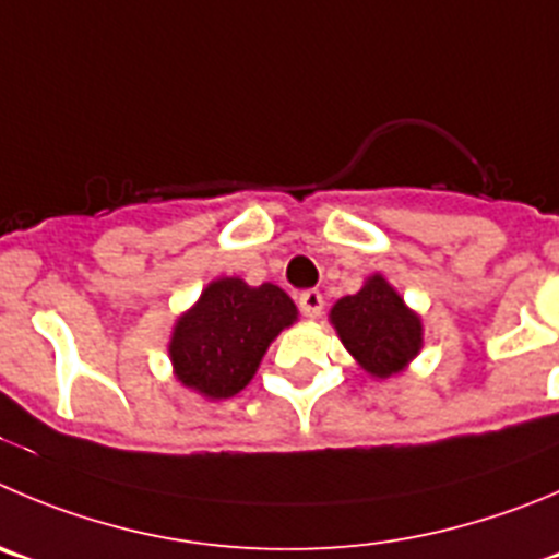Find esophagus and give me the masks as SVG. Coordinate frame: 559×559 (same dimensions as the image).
I'll return each instance as SVG.
<instances>
[{"instance_id":"1","label":"esophagus","mask_w":559,"mask_h":559,"mask_svg":"<svg viewBox=\"0 0 559 559\" xmlns=\"http://www.w3.org/2000/svg\"><path fill=\"white\" fill-rule=\"evenodd\" d=\"M297 306H300V311H304L306 317L317 320V317L322 314V309H325V297H322L320 289H306L297 295Z\"/></svg>"}]
</instances>
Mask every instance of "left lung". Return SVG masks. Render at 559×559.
<instances>
[{"mask_svg": "<svg viewBox=\"0 0 559 559\" xmlns=\"http://www.w3.org/2000/svg\"><path fill=\"white\" fill-rule=\"evenodd\" d=\"M344 347L374 378L400 372L421 347V322L380 275L358 295L342 297L331 311Z\"/></svg>", "mask_w": 559, "mask_h": 559, "instance_id": "1", "label": "left lung"}]
</instances>
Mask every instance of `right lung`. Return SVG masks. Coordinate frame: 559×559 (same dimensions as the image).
<instances>
[{
	"label": "right lung",
	"mask_w": 559,
	"mask_h": 559,
	"mask_svg": "<svg viewBox=\"0 0 559 559\" xmlns=\"http://www.w3.org/2000/svg\"><path fill=\"white\" fill-rule=\"evenodd\" d=\"M295 317V304L278 286L215 281L176 325L170 342L176 374L212 400L234 397L253 378L270 342Z\"/></svg>",
	"instance_id": "1"
}]
</instances>
